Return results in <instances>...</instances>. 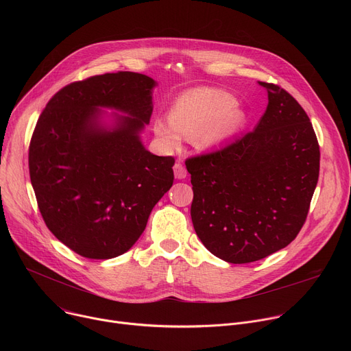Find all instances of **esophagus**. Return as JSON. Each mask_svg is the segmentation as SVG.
Returning a JSON list of instances; mask_svg holds the SVG:
<instances>
[{"label": "esophagus", "instance_id": "esophagus-1", "mask_svg": "<svg viewBox=\"0 0 351 351\" xmlns=\"http://www.w3.org/2000/svg\"><path fill=\"white\" fill-rule=\"evenodd\" d=\"M173 172H175V178H176V179H184V178L187 176V171H186L184 165H183L180 161H178V162L173 165Z\"/></svg>", "mask_w": 351, "mask_h": 351}]
</instances>
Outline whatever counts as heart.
Returning <instances> with one entry per match:
<instances>
[{"mask_svg":"<svg viewBox=\"0 0 351 351\" xmlns=\"http://www.w3.org/2000/svg\"><path fill=\"white\" fill-rule=\"evenodd\" d=\"M226 91L198 88L179 97L169 119L154 121V132L168 149H178L183 137L197 148H211L228 140L243 123L244 114Z\"/></svg>","mask_w":351,"mask_h":351,"instance_id":"1","label":"heart"}]
</instances>
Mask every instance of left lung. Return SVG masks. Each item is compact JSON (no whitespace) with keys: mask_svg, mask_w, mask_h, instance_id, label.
Returning a JSON list of instances; mask_svg holds the SVG:
<instances>
[{"mask_svg":"<svg viewBox=\"0 0 351 351\" xmlns=\"http://www.w3.org/2000/svg\"><path fill=\"white\" fill-rule=\"evenodd\" d=\"M254 130L186 160L194 230L230 264L263 260L302 230L319 176V144L308 115L275 83Z\"/></svg>","mask_w":351,"mask_h":351,"instance_id":"8db88e82","label":"left lung"}]
</instances>
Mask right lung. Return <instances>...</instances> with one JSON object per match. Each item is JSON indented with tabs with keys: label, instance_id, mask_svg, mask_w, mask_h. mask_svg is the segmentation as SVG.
Returning a JSON list of instances; mask_svg holds the SVG:
<instances>
[{
	"label": "right lung",
	"instance_id": "1",
	"mask_svg": "<svg viewBox=\"0 0 351 351\" xmlns=\"http://www.w3.org/2000/svg\"><path fill=\"white\" fill-rule=\"evenodd\" d=\"M154 86L134 72L90 76L57 91L36 123L29 173L40 214L84 258L126 253L173 183L175 158L152 154L138 138L153 114ZM99 106L130 117L106 131L96 123Z\"/></svg>",
	"mask_w": 351,
	"mask_h": 351
}]
</instances>
